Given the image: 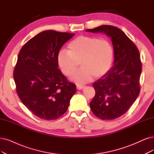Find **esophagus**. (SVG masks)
Returning a JSON list of instances; mask_svg holds the SVG:
<instances>
[{"mask_svg":"<svg viewBox=\"0 0 154 154\" xmlns=\"http://www.w3.org/2000/svg\"><path fill=\"white\" fill-rule=\"evenodd\" d=\"M84 88V86L83 85H80V84H77V89L80 90V89H82Z\"/></svg>","mask_w":154,"mask_h":154,"instance_id":"34e87169","label":"esophagus"}]
</instances>
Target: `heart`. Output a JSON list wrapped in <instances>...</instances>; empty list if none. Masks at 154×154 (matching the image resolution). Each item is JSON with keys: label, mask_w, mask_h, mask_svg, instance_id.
I'll list each match as a JSON object with an SVG mask.
<instances>
[{"label": "heart", "mask_w": 154, "mask_h": 154, "mask_svg": "<svg viewBox=\"0 0 154 154\" xmlns=\"http://www.w3.org/2000/svg\"><path fill=\"white\" fill-rule=\"evenodd\" d=\"M114 51L112 43L106 38L81 35L68 44L67 51L60 50L57 55V63L65 75L73 77L77 84H86L94 75L100 77L109 71L112 65Z\"/></svg>", "instance_id": "1"}]
</instances>
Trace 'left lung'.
Masks as SVG:
<instances>
[{
  "label": "left lung",
  "mask_w": 154,
  "mask_h": 154,
  "mask_svg": "<svg viewBox=\"0 0 154 154\" xmlns=\"http://www.w3.org/2000/svg\"><path fill=\"white\" fill-rule=\"evenodd\" d=\"M86 31L103 32L112 38L114 65L93 84L96 93L89 104L96 117L102 120H113L127 112L140 92L142 66L139 50L116 26L101 25Z\"/></svg>",
  "instance_id": "8db88e82"
}]
</instances>
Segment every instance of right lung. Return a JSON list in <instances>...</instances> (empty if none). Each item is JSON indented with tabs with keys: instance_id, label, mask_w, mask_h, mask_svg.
<instances>
[{
	"instance_id": "right-lung-1",
	"label": "right lung",
	"mask_w": 154,
	"mask_h": 154,
	"mask_svg": "<svg viewBox=\"0 0 154 154\" xmlns=\"http://www.w3.org/2000/svg\"><path fill=\"white\" fill-rule=\"evenodd\" d=\"M75 34L45 30L21 49L13 77L16 93L27 109L37 117L55 120L67 110L75 85L58 68L57 55Z\"/></svg>"
}]
</instances>
